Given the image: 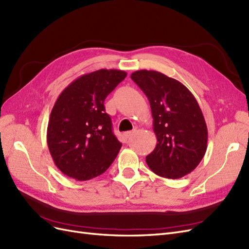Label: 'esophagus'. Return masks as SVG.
Wrapping results in <instances>:
<instances>
[{
  "mask_svg": "<svg viewBox=\"0 0 249 249\" xmlns=\"http://www.w3.org/2000/svg\"><path fill=\"white\" fill-rule=\"evenodd\" d=\"M135 133V131H130V132H125L124 133V137L126 138V139H129L131 136H132V135Z\"/></svg>",
  "mask_w": 249,
  "mask_h": 249,
  "instance_id": "34e87169",
  "label": "esophagus"
}]
</instances>
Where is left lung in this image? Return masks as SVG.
Listing matches in <instances>:
<instances>
[{"mask_svg": "<svg viewBox=\"0 0 249 249\" xmlns=\"http://www.w3.org/2000/svg\"><path fill=\"white\" fill-rule=\"evenodd\" d=\"M131 79L148 99L157 136L146 156L156 175L179 178L197 167L206 154L208 129L197 101L185 85L155 71H137Z\"/></svg>", "mask_w": 249, "mask_h": 249, "instance_id": "1", "label": "left lung"}]
</instances>
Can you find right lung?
Instances as JSON below:
<instances>
[{"instance_id":"add662e5","label":"right lung","mask_w":249,"mask_h":249,"mask_svg":"<svg viewBox=\"0 0 249 249\" xmlns=\"http://www.w3.org/2000/svg\"><path fill=\"white\" fill-rule=\"evenodd\" d=\"M126 77L117 70L83 74L60 93L52 109L47 141L58 169L77 180L106 171L122 147L112 131L105 99Z\"/></svg>"}]
</instances>
